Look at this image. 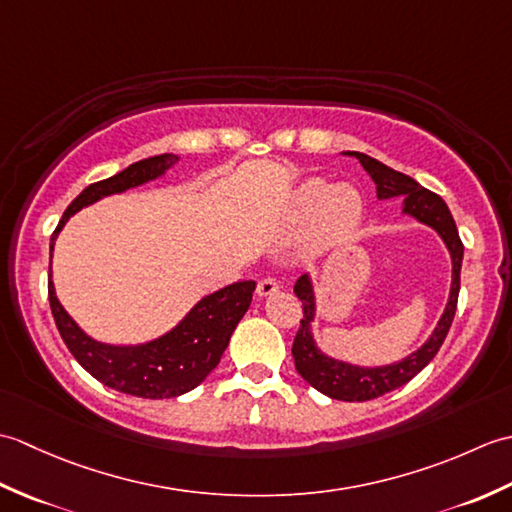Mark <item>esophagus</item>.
<instances>
[{
	"mask_svg": "<svg viewBox=\"0 0 512 512\" xmlns=\"http://www.w3.org/2000/svg\"><path fill=\"white\" fill-rule=\"evenodd\" d=\"M279 290V284L275 279H270V277H266V279H262L257 284V295L259 297H270V295H275V292Z\"/></svg>",
	"mask_w": 512,
	"mask_h": 512,
	"instance_id": "obj_1",
	"label": "esophagus"
}]
</instances>
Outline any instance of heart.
<instances>
[{
	"label": "heart",
	"mask_w": 512,
	"mask_h": 512,
	"mask_svg": "<svg viewBox=\"0 0 512 512\" xmlns=\"http://www.w3.org/2000/svg\"><path fill=\"white\" fill-rule=\"evenodd\" d=\"M288 215L292 222L312 217L310 248H328L350 235L361 222L363 200L352 184H332L323 178H308L292 191Z\"/></svg>",
	"instance_id": "1"
}]
</instances>
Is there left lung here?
Returning <instances> with one entry per match:
<instances>
[{
	"instance_id": "left-lung-1",
	"label": "left lung",
	"mask_w": 512,
	"mask_h": 512,
	"mask_svg": "<svg viewBox=\"0 0 512 512\" xmlns=\"http://www.w3.org/2000/svg\"><path fill=\"white\" fill-rule=\"evenodd\" d=\"M343 154L361 162L363 169L369 173V178H372L376 184L378 200L405 198L402 200V213L413 217V220H418L420 224L431 226L433 231L442 237L444 246L449 248L451 266H453L449 301L436 325V330L431 332L429 339L424 341L416 352L400 358L398 363H389L380 367L352 365V363L339 361V358H332L319 350L312 332V321L317 317V297H314L312 279L310 275H301L297 279L295 295L301 299V306H303V319L299 325V332L295 336V343H292V356H295L297 372L301 374L303 380H308L314 389L334 400L365 402L409 383V380L416 374H420L422 369L433 361V356L438 354L440 345L449 334V328L455 317V308H458L464 246L449 206L444 204L440 195L420 187L416 180L405 176V173L394 171L391 167L383 165V162H378L376 158L361 154V151H343Z\"/></svg>"
}]
</instances>
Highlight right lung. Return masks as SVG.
Returning a JSON list of instances; mask_svg holds the SVG:
<instances>
[{"mask_svg":"<svg viewBox=\"0 0 512 512\" xmlns=\"http://www.w3.org/2000/svg\"><path fill=\"white\" fill-rule=\"evenodd\" d=\"M180 158L173 154H160L138 160L116 176L94 182L79 193V198L65 209L57 231L52 233L50 253L54 239L61 233L65 222L83 206L99 202L107 195L125 193L140 184L165 176L167 169ZM255 281H235L222 290L202 297L184 314V319L154 341L138 345H110L92 339L70 317L57 299L52 284V270L48 277V299L54 323H57L63 343L68 345L79 365L90 372L103 385L138 398H176L198 387L220 363L228 341L242 321L250 301H253Z\"/></svg>","mask_w":512,"mask_h":512,"instance_id":"obj_1","label":"right lung"}]
</instances>
